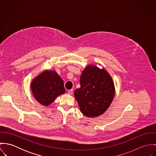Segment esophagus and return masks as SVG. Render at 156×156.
I'll return each instance as SVG.
<instances>
[{"mask_svg": "<svg viewBox=\"0 0 156 156\" xmlns=\"http://www.w3.org/2000/svg\"><path fill=\"white\" fill-rule=\"evenodd\" d=\"M73 89H69V90H68V93L69 94H73Z\"/></svg>", "mask_w": 156, "mask_h": 156, "instance_id": "34e87169", "label": "esophagus"}]
</instances>
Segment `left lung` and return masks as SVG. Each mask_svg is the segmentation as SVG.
<instances>
[{
  "instance_id": "1",
  "label": "left lung",
  "mask_w": 156,
  "mask_h": 156,
  "mask_svg": "<svg viewBox=\"0 0 156 156\" xmlns=\"http://www.w3.org/2000/svg\"><path fill=\"white\" fill-rule=\"evenodd\" d=\"M80 88L74 94L80 112L88 117H97L109 108L115 95L112 77L104 68L89 65L82 71Z\"/></svg>"
}]
</instances>
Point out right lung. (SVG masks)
I'll use <instances>...</instances> for the list:
<instances>
[{
  "mask_svg": "<svg viewBox=\"0 0 156 156\" xmlns=\"http://www.w3.org/2000/svg\"><path fill=\"white\" fill-rule=\"evenodd\" d=\"M30 88L36 100L45 106L66 92L64 81L55 71L42 72L32 80Z\"/></svg>",
  "mask_w": 156,
  "mask_h": 156,
  "instance_id": "add662e5",
  "label": "right lung"
}]
</instances>
